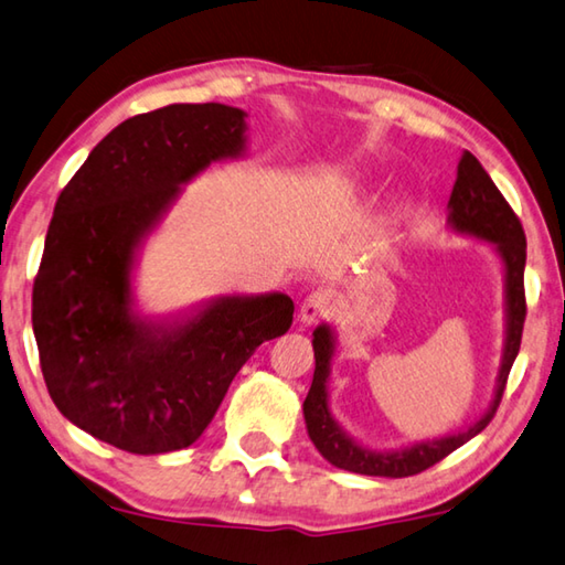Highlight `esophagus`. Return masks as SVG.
Masks as SVG:
<instances>
[{"label":"esophagus","instance_id":"34e87169","mask_svg":"<svg viewBox=\"0 0 565 565\" xmlns=\"http://www.w3.org/2000/svg\"><path fill=\"white\" fill-rule=\"evenodd\" d=\"M334 310V292L332 290H315L310 292L308 298H305V302L300 305V315L298 320L302 324H315L322 318H328V315Z\"/></svg>","mask_w":565,"mask_h":565}]
</instances>
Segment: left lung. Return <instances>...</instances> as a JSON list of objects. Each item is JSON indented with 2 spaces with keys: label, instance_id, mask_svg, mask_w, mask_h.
<instances>
[{
  "label": "left lung",
  "instance_id": "obj_1",
  "mask_svg": "<svg viewBox=\"0 0 565 565\" xmlns=\"http://www.w3.org/2000/svg\"><path fill=\"white\" fill-rule=\"evenodd\" d=\"M447 211V225L454 233L489 243L503 265V312H507V330H503V352L489 409L483 412L477 422L469 424L467 429H461L457 434L422 439L414 441L412 447L390 451L362 447L358 439L350 437V434L340 427V422L334 419L330 412L328 382L338 338H334V330L330 324L322 322L320 328H315L312 332L315 377L308 397H305L302 414L305 424H308V437L332 467L352 473H364V477H414V473L434 467V463L441 461L444 457H449L451 451H457L461 444H467L469 439L477 437L479 431L487 429V424L499 409L511 364L516 360L521 348L523 320H526V295H523L526 235H523V227L516 213H513L511 205L507 203V198L501 195L489 173L483 171V166L469 151L461 153V161L457 166V183H454V191L449 195Z\"/></svg>",
  "mask_w": 565,
  "mask_h": 565
}]
</instances>
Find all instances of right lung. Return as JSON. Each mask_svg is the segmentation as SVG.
<instances>
[{"instance_id": "right-lung-1", "label": "right lung", "mask_w": 565, "mask_h": 565, "mask_svg": "<svg viewBox=\"0 0 565 565\" xmlns=\"http://www.w3.org/2000/svg\"><path fill=\"white\" fill-rule=\"evenodd\" d=\"M245 111L171 104L118 124L54 207L32 324L56 409L131 454L191 447L263 342L290 330L282 292L217 295L166 318L136 310L134 270L183 185L245 156Z\"/></svg>"}]
</instances>
